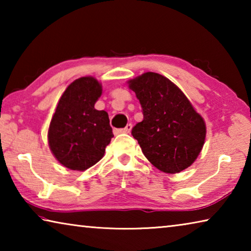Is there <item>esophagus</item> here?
I'll return each instance as SVG.
<instances>
[{
  "mask_svg": "<svg viewBox=\"0 0 251 251\" xmlns=\"http://www.w3.org/2000/svg\"><path fill=\"white\" fill-rule=\"evenodd\" d=\"M131 127H133V125H131V124H127L125 128L121 129V131H122V133H129V131L131 130Z\"/></svg>",
  "mask_w": 251,
  "mask_h": 251,
  "instance_id": "34e87169",
  "label": "esophagus"
}]
</instances>
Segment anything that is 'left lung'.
<instances>
[{"label": "left lung", "mask_w": 251, "mask_h": 251, "mask_svg": "<svg viewBox=\"0 0 251 251\" xmlns=\"http://www.w3.org/2000/svg\"><path fill=\"white\" fill-rule=\"evenodd\" d=\"M128 84L143 109L144 120L131 129L143 154L164 173L188 168L205 143L202 117L184 93L163 75L147 72Z\"/></svg>", "instance_id": "1"}]
</instances>
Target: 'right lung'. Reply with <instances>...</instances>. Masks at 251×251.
<instances>
[{"label": "right lung", "instance_id": "1", "mask_svg": "<svg viewBox=\"0 0 251 251\" xmlns=\"http://www.w3.org/2000/svg\"><path fill=\"white\" fill-rule=\"evenodd\" d=\"M101 85L92 76L75 79L58 100L49 128V145L63 166L86 171L103 158L114 137L108 114L95 109Z\"/></svg>", "mask_w": 251, "mask_h": 251}]
</instances>
